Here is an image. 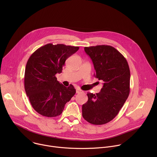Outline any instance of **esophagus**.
I'll use <instances>...</instances> for the list:
<instances>
[{
	"mask_svg": "<svg viewBox=\"0 0 157 157\" xmlns=\"http://www.w3.org/2000/svg\"><path fill=\"white\" fill-rule=\"evenodd\" d=\"M82 91L80 89H76V93L77 94H79V93H82Z\"/></svg>",
	"mask_w": 157,
	"mask_h": 157,
	"instance_id": "esophagus-1",
	"label": "esophagus"
}]
</instances>
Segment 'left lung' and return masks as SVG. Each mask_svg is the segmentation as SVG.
Here are the masks:
<instances>
[{
	"mask_svg": "<svg viewBox=\"0 0 157 157\" xmlns=\"http://www.w3.org/2000/svg\"><path fill=\"white\" fill-rule=\"evenodd\" d=\"M94 67V76L104 81L100 93H87L82 106L83 118L94 125L105 124L119 113L128 97L130 73L124 56L109 45L84 47Z\"/></svg>",
	"mask_w": 157,
	"mask_h": 157,
	"instance_id": "8db88e82",
	"label": "left lung"
}]
</instances>
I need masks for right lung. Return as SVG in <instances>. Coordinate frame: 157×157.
<instances>
[{
  "instance_id": "obj_1",
  "label": "right lung",
  "mask_w": 157,
  "mask_h": 157,
  "mask_svg": "<svg viewBox=\"0 0 157 157\" xmlns=\"http://www.w3.org/2000/svg\"><path fill=\"white\" fill-rule=\"evenodd\" d=\"M78 47L48 43L37 49L29 58L25 71V90L33 108L41 116H59L64 105L75 94L72 84L66 87L57 81L65 61Z\"/></svg>"
}]
</instances>
